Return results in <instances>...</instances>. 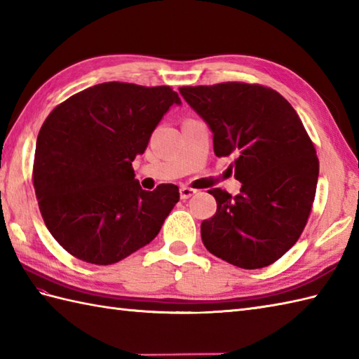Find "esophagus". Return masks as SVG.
<instances>
[{"instance_id": "esophagus-1", "label": "esophagus", "mask_w": 359, "mask_h": 359, "mask_svg": "<svg viewBox=\"0 0 359 359\" xmlns=\"http://www.w3.org/2000/svg\"><path fill=\"white\" fill-rule=\"evenodd\" d=\"M196 192H198V190H195V189H192V187L182 186V187L180 189V196H181V200H189V198L192 196V195H195Z\"/></svg>"}]
</instances>
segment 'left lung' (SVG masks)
<instances>
[{
	"mask_svg": "<svg viewBox=\"0 0 359 359\" xmlns=\"http://www.w3.org/2000/svg\"><path fill=\"white\" fill-rule=\"evenodd\" d=\"M180 93L209 124L215 155H236L235 178L243 184L236 196L209 190L217 213L201 224L205 249L241 269L273 264L304 230L320 173L298 114L259 84L187 86Z\"/></svg>",
	"mask_w": 359,
	"mask_h": 359,
	"instance_id": "1",
	"label": "left lung"
}]
</instances>
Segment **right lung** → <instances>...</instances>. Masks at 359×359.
<instances>
[{"instance_id":"obj_1","label":"right lung","mask_w":359,"mask_h":359,"mask_svg":"<svg viewBox=\"0 0 359 359\" xmlns=\"http://www.w3.org/2000/svg\"><path fill=\"white\" fill-rule=\"evenodd\" d=\"M172 104L169 86L102 83L72 95L39 129L34 187L46 227L62 249L109 266L158 235L180 201L175 184L142 190L132 161Z\"/></svg>"}]
</instances>
